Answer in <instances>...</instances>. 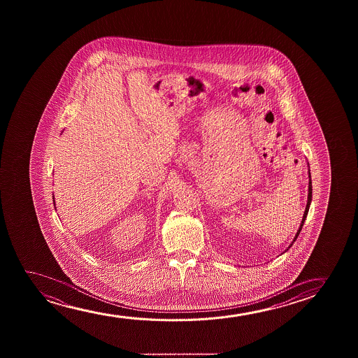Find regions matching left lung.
I'll return each instance as SVG.
<instances>
[{
    "label": "left lung",
    "instance_id": "8db88e82",
    "mask_svg": "<svg viewBox=\"0 0 358 358\" xmlns=\"http://www.w3.org/2000/svg\"><path fill=\"white\" fill-rule=\"evenodd\" d=\"M308 176H309V183H308V198H307V206H306V209H304V214L303 217H302V221H301V225H299V229L297 230V234H296V236H294V241L291 242V245H289L291 247V245H294V241L297 240V237H299V232H301V230H302V226H303L304 220H306V217H307V215H308V210H309V206H310V203H312V180H310V170H308ZM289 248L286 250H289ZM285 250V252H286Z\"/></svg>",
    "mask_w": 358,
    "mask_h": 358
}]
</instances>
